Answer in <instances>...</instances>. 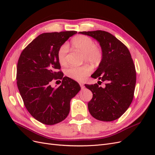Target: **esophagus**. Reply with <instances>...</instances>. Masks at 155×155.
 <instances>
[{
	"label": "esophagus",
	"mask_w": 155,
	"mask_h": 155,
	"mask_svg": "<svg viewBox=\"0 0 155 155\" xmlns=\"http://www.w3.org/2000/svg\"><path fill=\"white\" fill-rule=\"evenodd\" d=\"M79 85H80V87H81V89H83L84 88H85V86H84V85H83V83H80V84H79Z\"/></svg>",
	"instance_id": "obj_1"
}]
</instances>
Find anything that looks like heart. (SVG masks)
<instances>
[{"label": "heart", "instance_id": "heart-1", "mask_svg": "<svg viewBox=\"0 0 155 155\" xmlns=\"http://www.w3.org/2000/svg\"><path fill=\"white\" fill-rule=\"evenodd\" d=\"M72 47L83 53V59L93 64H100L103 59V51L99 46L95 45L91 37L86 35H77L72 39ZM68 52V46L64 43L60 46L58 51V59L62 65L67 63V56ZM92 69L88 65L81 67L71 66L65 70V74L70 79L78 81H82L91 73Z\"/></svg>", "mask_w": 155, "mask_h": 155}]
</instances>
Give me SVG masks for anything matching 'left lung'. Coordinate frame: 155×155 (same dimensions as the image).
<instances>
[{
    "label": "left lung",
    "mask_w": 155,
    "mask_h": 155,
    "mask_svg": "<svg viewBox=\"0 0 155 155\" xmlns=\"http://www.w3.org/2000/svg\"><path fill=\"white\" fill-rule=\"evenodd\" d=\"M79 33L96 39L103 51L101 62L91 77L105 82V86L85 85L93 94L88 103L89 112L98 120L114 121L127 110L133 99L137 80L133 60L127 47L110 33Z\"/></svg>",
    "instance_id": "obj_1"
}]
</instances>
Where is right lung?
Masks as SVG:
<instances>
[{
  "mask_svg": "<svg viewBox=\"0 0 155 155\" xmlns=\"http://www.w3.org/2000/svg\"><path fill=\"white\" fill-rule=\"evenodd\" d=\"M76 34H42L22 50L18 60L16 79L22 99L30 114L43 124L54 125L66 118L70 100L81 89L78 83L58 71V49ZM60 79L62 83L58 88L51 87V81Z\"/></svg>",
  "mask_w": 155,
  "mask_h": 155,
  "instance_id": "obj_1",
  "label": "right lung"
}]
</instances>
